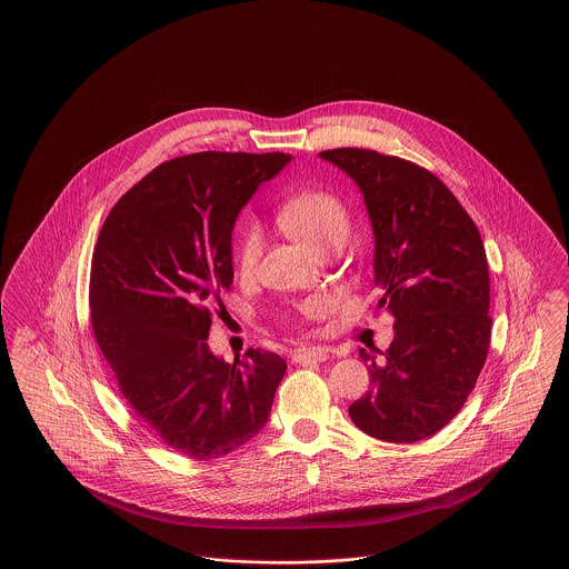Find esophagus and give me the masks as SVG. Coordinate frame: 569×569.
Instances as JSON below:
<instances>
[{"label":"esophagus","mask_w":569,"mask_h":569,"mask_svg":"<svg viewBox=\"0 0 569 569\" xmlns=\"http://www.w3.org/2000/svg\"><path fill=\"white\" fill-rule=\"evenodd\" d=\"M330 358L326 347H303L293 353L296 365H310V362H326Z\"/></svg>","instance_id":"obj_1"}]
</instances>
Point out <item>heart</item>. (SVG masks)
Listing matches in <instances>:
<instances>
[{
  "instance_id": "b5f03b06",
  "label": "heart",
  "mask_w": 569,
  "mask_h": 569,
  "mask_svg": "<svg viewBox=\"0 0 569 569\" xmlns=\"http://www.w3.org/2000/svg\"><path fill=\"white\" fill-rule=\"evenodd\" d=\"M278 222L291 234L302 239L315 252L326 248L337 239L349 234V211L339 196L330 191H303L287 198L278 204ZM263 230L257 222H246L237 246V269L241 276H252L263 254ZM330 308V300L323 296H312L300 303L303 317H321Z\"/></svg>"
}]
</instances>
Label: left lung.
I'll return each instance as SVG.
<instances>
[{
  "instance_id": "8db88e82",
  "label": "left lung",
  "mask_w": 569,
  "mask_h": 569,
  "mask_svg": "<svg viewBox=\"0 0 569 569\" xmlns=\"http://www.w3.org/2000/svg\"><path fill=\"white\" fill-rule=\"evenodd\" d=\"M365 193L376 234L378 308L395 339L371 390L349 406L358 429L383 442L438 433L463 408L486 365L492 317L490 271L479 228L436 174L369 149L319 152Z\"/></svg>"
}]
</instances>
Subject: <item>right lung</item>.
Returning a JSON list of instances; mask_svg holds the SVG:
<instances>
[{"label":"right lung","mask_w":569,"mask_h":569,"mask_svg":"<svg viewBox=\"0 0 569 569\" xmlns=\"http://www.w3.org/2000/svg\"><path fill=\"white\" fill-rule=\"evenodd\" d=\"M284 152H193L159 163L106 218L90 267L94 339L129 408L191 459L254 438L287 362L248 349L224 362L207 337L232 284V227Z\"/></svg>","instance_id":"1"}]
</instances>
